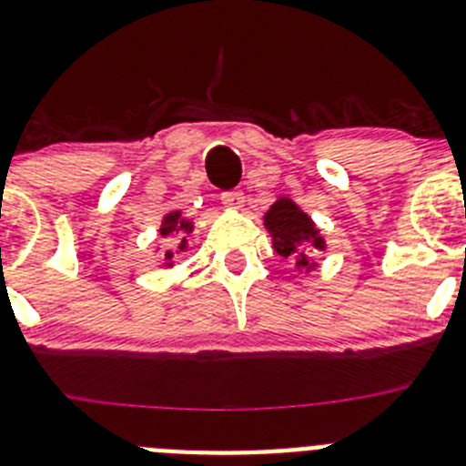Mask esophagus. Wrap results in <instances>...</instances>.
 Returning <instances> with one entry per match:
<instances>
[{
	"instance_id": "34e87169",
	"label": "esophagus",
	"mask_w": 466,
	"mask_h": 466,
	"mask_svg": "<svg viewBox=\"0 0 466 466\" xmlns=\"http://www.w3.org/2000/svg\"><path fill=\"white\" fill-rule=\"evenodd\" d=\"M221 200H224V205L228 209H242L245 208V193L242 191H226L221 193Z\"/></svg>"
}]
</instances>
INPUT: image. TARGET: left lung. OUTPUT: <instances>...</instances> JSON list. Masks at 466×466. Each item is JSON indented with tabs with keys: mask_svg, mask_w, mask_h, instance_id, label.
<instances>
[{
	"mask_svg": "<svg viewBox=\"0 0 466 466\" xmlns=\"http://www.w3.org/2000/svg\"><path fill=\"white\" fill-rule=\"evenodd\" d=\"M263 226L270 233L275 254L294 258V268L299 273L308 275L319 268L317 257L327 252V240L319 226L312 221L310 214L300 209L299 203L279 196L263 214Z\"/></svg>",
	"mask_w": 466,
	"mask_h": 466,
	"instance_id": "obj_1",
	"label": "left lung"
}]
</instances>
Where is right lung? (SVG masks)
Instances as JSON below:
<instances>
[{
    "label": "right lung",
    "instance_id": "1",
    "mask_svg": "<svg viewBox=\"0 0 466 466\" xmlns=\"http://www.w3.org/2000/svg\"><path fill=\"white\" fill-rule=\"evenodd\" d=\"M193 233V221L187 219L182 214V209H172L163 217L158 228V236L166 240L167 249L163 254H158L160 266L163 268H175L177 258L182 257L184 252L188 249V236ZM156 252H158V247H156Z\"/></svg>",
    "mask_w": 466,
    "mask_h": 466
}]
</instances>
